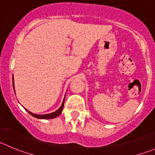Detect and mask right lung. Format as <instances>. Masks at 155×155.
I'll return each instance as SVG.
<instances>
[{"instance_id":"right-lung-1","label":"right lung","mask_w":155,"mask_h":155,"mask_svg":"<svg viewBox=\"0 0 155 155\" xmlns=\"http://www.w3.org/2000/svg\"><path fill=\"white\" fill-rule=\"evenodd\" d=\"M13 90H14L15 92V89H14V81H13ZM64 101H65V97L64 98V101H63V103L61 104V107L59 108L58 110H57L56 111L53 113H51V114H34V113L30 112L29 110H28L27 109H25L27 110V112L29 113L31 116H33L34 117L38 118V119H44V120H48V119H54V118L57 117L60 114H61L63 110V108H64Z\"/></svg>"}]
</instances>
